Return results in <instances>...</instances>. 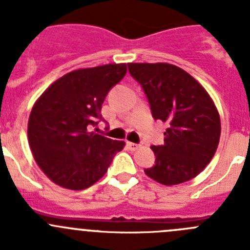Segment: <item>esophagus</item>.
Instances as JSON below:
<instances>
[{
  "instance_id": "obj_1",
  "label": "esophagus",
  "mask_w": 250,
  "mask_h": 250,
  "mask_svg": "<svg viewBox=\"0 0 250 250\" xmlns=\"http://www.w3.org/2000/svg\"><path fill=\"white\" fill-rule=\"evenodd\" d=\"M127 146H128V148L130 149V150H137V149L141 148V146H139V144L132 143V142H127Z\"/></svg>"
}]
</instances>
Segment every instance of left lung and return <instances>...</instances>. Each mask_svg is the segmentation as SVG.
<instances>
[{"mask_svg":"<svg viewBox=\"0 0 250 250\" xmlns=\"http://www.w3.org/2000/svg\"><path fill=\"white\" fill-rule=\"evenodd\" d=\"M130 75L143 87L154 120L169 123L164 144L151 146L155 165L149 178L171 186L191 180L211 162L220 143L221 120L201 83L167 62H129Z\"/></svg>","mask_w":250,"mask_h":250,"instance_id":"1","label":"left lung"}]
</instances>
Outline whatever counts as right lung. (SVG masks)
Here are the masks:
<instances>
[{"instance_id":"1","label":"right lung","mask_w":250,"mask_h":250,"mask_svg":"<svg viewBox=\"0 0 250 250\" xmlns=\"http://www.w3.org/2000/svg\"><path fill=\"white\" fill-rule=\"evenodd\" d=\"M125 72V64L74 70L37 100L28 121V142L38 167L54 184L69 190L90 188L123 149V141L90 132V127L102 120L107 93Z\"/></svg>"}]
</instances>
